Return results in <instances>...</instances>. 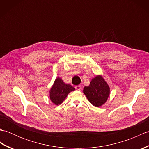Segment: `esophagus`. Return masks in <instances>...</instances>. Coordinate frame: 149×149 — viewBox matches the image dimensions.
Wrapping results in <instances>:
<instances>
[{"label":"esophagus","instance_id":"esophagus-1","mask_svg":"<svg viewBox=\"0 0 149 149\" xmlns=\"http://www.w3.org/2000/svg\"><path fill=\"white\" fill-rule=\"evenodd\" d=\"M75 88L77 90H81V86H80V85H77V86H75Z\"/></svg>","mask_w":149,"mask_h":149}]
</instances>
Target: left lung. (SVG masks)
<instances>
[{"mask_svg": "<svg viewBox=\"0 0 149 149\" xmlns=\"http://www.w3.org/2000/svg\"><path fill=\"white\" fill-rule=\"evenodd\" d=\"M83 93L93 106L100 107L108 99L110 88L102 75H99L92 79L89 86L84 88Z\"/></svg>", "mask_w": 149, "mask_h": 149, "instance_id": "8db88e82", "label": "left lung"}]
</instances>
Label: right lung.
I'll use <instances>...</instances> for the list:
<instances>
[{
	"instance_id": "1",
	"label": "right lung",
	"mask_w": 149,
	"mask_h": 149,
	"mask_svg": "<svg viewBox=\"0 0 149 149\" xmlns=\"http://www.w3.org/2000/svg\"><path fill=\"white\" fill-rule=\"evenodd\" d=\"M74 90L75 88L70 84H65L61 78H56L49 91L50 100L55 105H59L66 99L68 94Z\"/></svg>"
}]
</instances>
